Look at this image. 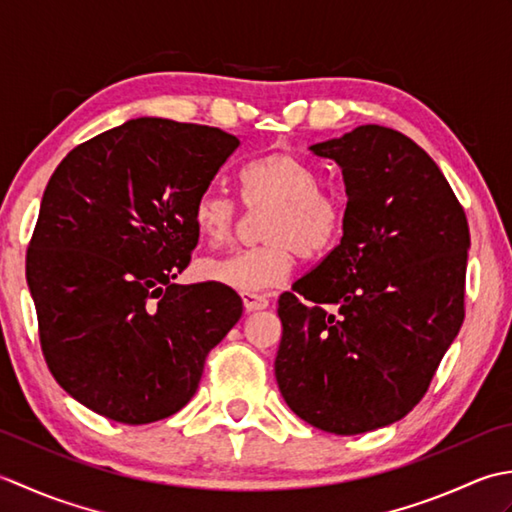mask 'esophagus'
Segmentation results:
<instances>
[{
	"mask_svg": "<svg viewBox=\"0 0 512 512\" xmlns=\"http://www.w3.org/2000/svg\"><path fill=\"white\" fill-rule=\"evenodd\" d=\"M242 301H244V308L248 312H257V310L268 308V299L264 295H257V292H242Z\"/></svg>",
	"mask_w": 512,
	"mask_h": 512,
	"instance_id": "34e87169",
	"label": "esophagus"
}]
</instances>
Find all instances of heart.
Wrapping results in <instances>:
<instances>
[{
  "label": "heart",
  "mask_w": 512,
  "mask_h": 512,
  "mask_svg": "<svg viewBox=\"0 0 512 512\" xmlns=\"http://www.w3.org/2000/svg\"><path fill=\"white\" fill-rule=\"evenodd\" d=\"M239 182L248 209L268 206L259 226L264 244L204 259L200 275L206 281L264 292L288 277L297 255L319 257L339 237L341 202L319 187V169L303 158L286 151L257 158L244 167ZM193 222L206 242L222 244L239 222V204L224 191L206 189L193 204Z\"/></svg>",
  "instance_id": "heart-1"
}]
</instances>
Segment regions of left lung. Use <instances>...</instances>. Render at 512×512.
I'll list each match as a JSON object with an SVG mask.
<instances>
[{
	"label": "left lung",
	"mask_w": 512,
	"mask_h": 512,
	"mask_svg": "<svg viewBox=\"0 0 512 512\" xmlns=\"http://www.w3.org/2000/svg\"><path fill=\"white\" fill-rule=\"evenodd\" d=\"M310 151L343 171V237L279 297L275 376L301 420L356 436L427 394L464 321L471 235L436 162L396 129L361 125Z\"/></svg>",
	"instance_id": "1"
}]
</instances>
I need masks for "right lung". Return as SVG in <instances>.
I'll return each instance as SVG.
<instances>
[{"mask_svg": "<svg viewBox=\"0 0 512 512\" xmlns=\"http://www.w3.org/2000/svg\"><path fill=\"white\" fill-rule=\"evenodd\" d=\"M237 147L217 127L145 116L54 169L26 279L48 369L83 407L123 424L173 416L242 317L233 288L176 284L200 237L193 204Z\"/></svg>", "mask_w": 512, "mask_h": 512, "instance_id": "add662e5", "label": "right lung"}]
</instances>
